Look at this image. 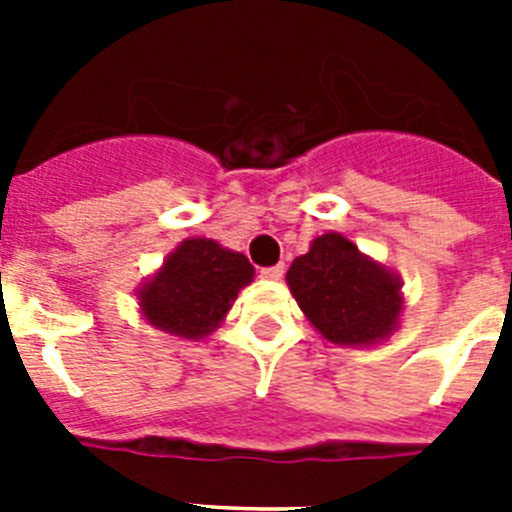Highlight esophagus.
<instances>
[{
  "label": "esophagus",
  "instance_id": "obj_1",
  "mask_svg": "<svg viewBox=\"0 0 512 512\" xmlns=\"http://www.w3.org/2000/svg\"><path fill=\"white\" fill-rule=\"evenodd\" d=\"M259 274H261V279H282L284 277V264L264 266V269H261Z\"/></svg>",
  "mask_w": 512,
  "mask_h": 512
}]
</instances>
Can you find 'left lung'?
<instances>
[{
  "label": "left lung",
  "mask_w": 512,
  "mask_h": 512,
  "mask_svg": "<svg viewBox=\"0 0 512 512\" xmlns=\"http://www.w3.org/2000/svg\"><path fill=\"white\" fill-rule=\"evenodd\" d=\"M287 284L307 320L333 343H374L390 336L400 318V279L338 233L315 238L292 261Z\"/></svg>",
  "instance_id": "8db88e82"
}]
</instances>
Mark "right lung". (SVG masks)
Wrapping results in <instances>:
<instances>
[{"instance_id": "1", "label": "right lung", "mask_w": 512, "mask_h": 512, "mask_svg": "<svg viewBox=\"0 0 512 512\" xmlns=\"http://www.w3.org/2000/svg\"><path fill=\"white\" fill-rule=\"evenodd\" d=\"M253 279L243 253L207 238H189L140 287V307L151 325L182 338H202L217 328L238 292Z\"/></svg>"}]
</instances>
